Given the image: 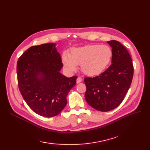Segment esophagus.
Listing matches in <instances>:
<instances>
[{"instance_id":"esophagus-1","label":"esophagus","mask_w":150,"mask_h":150,"mask_svg":"<svg viewBox=\"0 0 150 150\" xmlns=\"http://www.w3.org/2000/svg\"><path fill=\"white\" fill-rule=\"evenodd\" d=\"M82 81H83V79H82V78H81V77H78V78H77V79H76V83H80L81 82H82Z\"/></svg>"}]
</instances>
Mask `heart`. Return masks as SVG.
Segmentation results:
<instances>
[{
    "mask_svg": "<svg viewBox=\"0 0 150 150\" xmlns=\"http://www.w3.org/2000/svg\"><path fill=\"white\" fill-rule=\"evenodd\" d=\"M112 56L111 49L106 45H87L71 49L69 53L62 54V62L69 72L75 71L80 64L86 75L93 76L101 74L110 65Z\"/></svg>",
    "mask_w": 150,
    "mask_h": 150,
    "instance_id": "obj_1",
    "label": "heart"
}]
</instances>
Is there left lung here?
<instances>
[{"instance_id":"obj_1","label":"left lung","mask_w":150,"mask_h":150,"mask_svg":"<svg viewBox=\"0 0 150 150\" xmlns=\"http://www.w3.org/2000/svg\"><path fill=\"white\" fill-rule=\"evenodd\" d=\"M112 47L111 65L94 78H85V99L89 105L103 112L114 110L123 101L132 82L133 65L127 49L118 41H108Z\"/></svg>"}]
</instances>
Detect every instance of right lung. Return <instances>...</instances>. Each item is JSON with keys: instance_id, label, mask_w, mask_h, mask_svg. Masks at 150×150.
I'll return each mask as SVG.
<instances>
[{"instance_id": "right-lung-1", "label": "right lung", "mask_w": 150, "mask_h": 150, "mask_svg": "<svg viewBox=\"0 0 150 150\" xmlns=\"http://www.w3.org/2000/svg\"><path fill=\"white\" fill-rule=\"evenodd\" d=\"M56 44L34 46L25 51L17 64L18 86L22 97L36 114L57 116L67 104L66 97L76 84L60 73L63 64Z\"/></svg>"}]
</instances>
